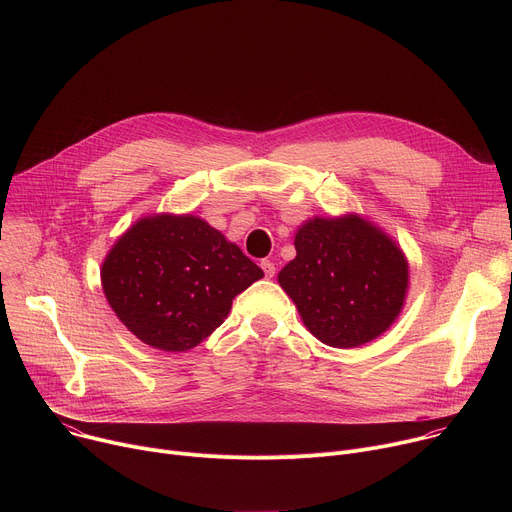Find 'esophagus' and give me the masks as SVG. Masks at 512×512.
Instances as JSON below:
<instances>
[{
    "label": "esophagus",
    "instance_id": "esophagus-1",
    "mask_svg": "<svg viewBox=\"0 0 512 512\" xmlns=\"http://www.w3.org/2000/svg\"><path fill=\"white\" fill-rule=\"evenodd\" d=\"M261 269L265 271V277H269V279L275 275V263L269 261V259H263V261H261Z\"/></svg>",
    "mask_w": 512,
    "mask_h": 512
}]
</instances>
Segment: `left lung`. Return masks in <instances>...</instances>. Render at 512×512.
Instances as JSON below:
<instances>
[{"label":"left lung","mask_w":512,"mask_h":512,"mask_svg":"<svg viewBox=\"0 0 512 512\" xmlns=\"http://www.w3.org/2000/svg\"><path fill=\"white\" fill-rule=\"evenodd\" d=\"M296 257L277 275L304 326L324 344L356 348L399 318L409 263L375 223L348 212L314 216L298 227Z\"/></svg>","instance_id":"left-lung-1"}]
</instances>
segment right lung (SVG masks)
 <instances>
[{"label":"right lung","instance_id":"1","mask_svg":"<svg viewBox=\"0 0 512 512\" xmlns=\"http://www.w3.org/2000/svg\"><path fill=\"white\" fill-rule=\"evenodd\" d=\"M257 267L221 231L194 214L143 216L101 265L103 294L143 344L186 352L225 322Z\"/></svg>","mask_w":512,"mask_h":512}]
</instances>
